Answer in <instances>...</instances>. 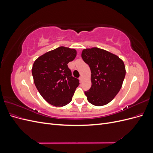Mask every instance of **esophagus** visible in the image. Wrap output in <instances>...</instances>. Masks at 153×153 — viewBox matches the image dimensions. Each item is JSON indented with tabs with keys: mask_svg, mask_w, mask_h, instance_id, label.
Segmentation results:
<instances>
[{
	"mask_svg": "<svg viewBox=\"0 0 153 153\" xmlns=\"http://www.w3.org/2000/svg\"><path fill=\"white\" fill-rule=\"evenodd\" d=\"M79 80H80V81L82 82V80H83V76H80L79 77Z\"/></svg>",
	"mask_w": 153,
	"mask_h": 153,
	"instance_id": "1",
	"label": "esophagus"
}]
</instances>
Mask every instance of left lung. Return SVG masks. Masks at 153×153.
<instances>
[{
  "mask_svg": "<svg viewBox=\"0 0 153 153\" xmlns=\"http://www.w3.org/2000/svg\"><path fill=\"white\" fill-rule=\"evenodd\" d=\"M82 58L91 71L92 85L85 91L88 101L98 106L108 104L122 87L126 75L124 62L116 55L96 47L83 50Z\"/></svg>",
  "mask_w": 153,
  "mask_h": 153,
  "instance_id": "8db88e82",
  "label": "left lung"
}]
</instances>
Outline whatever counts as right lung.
<instances>
[{
    "mask_svg": "<svg viewBox=\"0 0 153 153\" xmlns=\"http://www.w3.org/2000/svg\"><path fill=\"white\" fill-rule=\"evenodd\" d=\"M76 56L73 48L60 47L34 61L32 74L41 96L50 105L63 106L71 102L79 80L72 76L68 64Z\"/></svg>",
    "mask_w": 153,
    "mask_h": 153,
    "instance_id": "right-lung-1",
    "label": "right lung"
}]
</instances>
